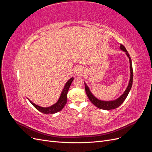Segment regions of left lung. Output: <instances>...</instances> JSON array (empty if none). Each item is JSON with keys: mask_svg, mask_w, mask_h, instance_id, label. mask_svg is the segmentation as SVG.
Instances as JSON below:
<instances>
[{"mask_svg": "<svg viewBox=\"0 0 152 152\" xmlns=\"http://www.w3.org/2000/svg\"><path fill=\"white\" fill-rule=\"evenodd\" d=\"M120 48L124 50V52H126V54H127V57L129 58V62H130V71H131V77H130V80H129V85L127 87L126 90L124 92V94L120 96L118 98H117L115 100L113 101H110V102H104V101H101L96 98H95L93 96V94L91 93V92L90 91L89 87H87L86 83H84L85 85V90L86 92V94L87 95V97L89 98V100L91 102V103H93V104H94L96 107H98L100 109H103V110H112L118 108L119 106H121L122 103L124 102V100L126 99L127 98V96L129 93V91L132 87V80H133V70H132V61H131V58L129 56V54L128 53L127 50H126V48L122 44H121Z\"/></svg>", "mask_w": 152, "mask_h": 152, "instance_id": "obj_1", "label": "left lung"}]
</instances>
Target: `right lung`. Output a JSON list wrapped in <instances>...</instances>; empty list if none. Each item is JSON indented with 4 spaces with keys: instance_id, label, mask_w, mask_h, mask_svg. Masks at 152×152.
Segmentation results:
<instances>
[{
    "instance_id": "add662e5",
    "label": "right lung",
    "mask_w": 152,
    "mask_h": 152,
    "mask_svg": "<svg viewBox=\"0 0 152 152\" xmlns=\"http://www.w3.org/2000/svg\"><path fill=\"white\" fill-rule=\"evenodd\" d=\"M73 80V78L72 77L71 79L69 80L64 87L63 90L62 91L61 94L59 97V99H58V102L54 104L53 105H52L51 107H47V108H44V107H41L40 106H38L35 104V103H34L33 102H31L30 99H28L30 101V102L32 104V105L37 109L38 110L39 112H42L44 114H53L55 113H57L63 108V107H65V105L66 103L67 102V93L68 91L69 90V88H70V85L72 84V82Z\"/></svg>"
}]
</instances>
